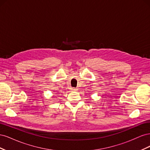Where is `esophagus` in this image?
Returning <instances> with one entry per match:
<instances>
[{"instance_id":"1","label":"esophagus","mask_w":150,"mask_h":150,"mask_svg":"<svg viewBox=\"0 0 150 150\" xmlns=\"http://www.w3.org/2000/svg\"><path fill=\"white\" fill-rule=\"evenodd\" d=\"M71 89L72 91H76L78 90V89L75 88H71Z\"/></svg>"}]
</instances>
